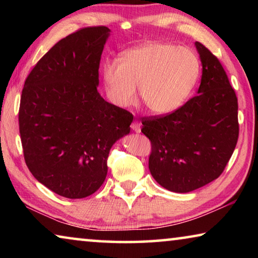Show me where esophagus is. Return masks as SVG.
Here are the masks:
<instances>
[{
	"label": "esophagus",
	"mask_w": 258,
	"mask_h": 258,
	"mask_svg": "<svg viewBox=\"0 0 258 258\" xmlns=\"http://www.w3.org/2000/svg\"><path fill=\"white\" fill-rule=\"evenodd\" d=\"M131 128L135 131L137 133H140L141 132V124H140L139 121H133V123L131 124Z\"/></svg>",
	"instance_id": "obj_1"
}]
</instances>
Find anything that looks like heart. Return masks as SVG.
Masks as SVG:
<instances>
[{
	"instance_id": "1",
	"label": "heart",
	"mask_w": 258,
	"mask_h": 258,
	"mask_svg": "<svg viewBox=\"0 0 258 258\" xmlns=\"http://www.w3.org/2000/svg\"><path fill=\"white\" fill-rule=\"evenodd\" d=\"M200 62L190 49L167 43H149L130 50L120 62L109 59L102 64L107 95L117 107L127 108L140 97L150 112L175 111L189 98L198 81Z\"/></svg>"
}]
</instances>
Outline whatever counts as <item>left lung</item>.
<instances>
[{"label": "left lung", "instance_id": "8db88e82", "mask_svg": "<svg viewBox=\"0 0 258 258\" xmlns=\"http://www.w3.org/2000/svg\"><path fill=\"white\" fill-rule=\"evenodd\" d=\"M203 63L196 97L175 111L145 117L151 175L165 189L190 192L223 173L239 137L238 99L217 56L196 42Z\"/></svg>", "mask_w": 258, "mask_h": 258}]
</instances>
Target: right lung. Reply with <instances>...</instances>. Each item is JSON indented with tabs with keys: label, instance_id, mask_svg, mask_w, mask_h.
<instances>
[{
	"label": "right lung",
	"instance_id": "1",
	"mask_svg": "<svg viewBox=\"0 0 258 258\" xmlns=\"http://www.w3.org/2000/svg\"><path fill=\"white\" fill-rule=\"evenodd\" d=\"M110 29L76 30L51 47L25 81L19 107L24 158L56 195L85 198L102 185L109 151L133 115L99 94V67Z\"/></svg>",
	"mask_w": 258,
	"mask_h": 258
}]
</instances>
